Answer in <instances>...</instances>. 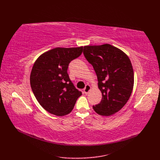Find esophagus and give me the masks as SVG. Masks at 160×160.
Instances as JSON below:
<instances>
[{"label":"esophagus","mask_w":160,"mask_h":160,"mask_svg":"<svg viewBox=\"0 0 160 160\" xmlns=\"http://www.w3.org/2000/svg\"><path fill=\"white\" fill-rule=\"evenodd\" d=\"M91 89V86L89 85V84H87L85 88H84V92L85 93V94H87L89 92Z\"/></svg>","instance_id":"esophagus-1"}]
</instances>
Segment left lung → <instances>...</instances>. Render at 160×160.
I'll return each instance as SVG.
<instances>
[{
  "mask_svg": "<svg viewBox=\"0 0 160 160\" xmlns=\"http://www.w3.org/2000/svg\"><path fill=\"white\" fill-rule=\"evenodd\" d=\"M83 53L96 71L102 96L93 108L103 116L113 115L127 104L133 89L131 60L123 51L109 44L84 46Z\"/></svg>",
  "mask_w": 160,
  "mask_h": 160,
  "instance_id": "8db88e82",
  "label": "left lung"
}]
</instances>
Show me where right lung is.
<instances>
[{
  "instance_id": "add662e5",
  "label": "right lung",
  "mask_w": 160,
  "mask_h": 160,
  "mask_svg": "<svg viewBox=\"0 0 160 160\" xmlns=\"http://www.w3.org/2000/svg\"><path fill=\"white\" fill-rule=\"evenodd\" d=\"M82 51V46L56 47L41 54L33 64L30 84L36 100L49 113L57 116L70 113L82 95L70 80L67 69Z\"/></svg>"
}]
</instances>
